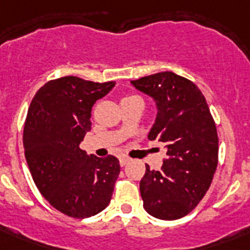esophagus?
<instances>
[{"label":"esophagus","instance_id":"esophagus-1","mask_svg":"<svg viewBox=\"0 0 250 250\" xmlns=\"http://www.w3.org/2000/svg\"><path fill=\"white\" fill-rule=\"evenodd\" d=\"M119 162H121L122 166H125V165L129 162V158H127V157H121V158H119Z\"/></svg>","mask_w":250,"mask_h":250}]
</instances>
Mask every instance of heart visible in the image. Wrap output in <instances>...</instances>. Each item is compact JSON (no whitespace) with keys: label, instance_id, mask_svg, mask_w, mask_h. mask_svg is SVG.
<instances>
[{"label":"heart","instance_id":"b5f03b06","mask_svg":"<svg viewBox=\"0 0 250 250\" xmlns=\"http://www.w3.org/2000/svg\"><path fill=\"white\" fill-rule=\"evenodd\" d=\"M131 97H132V96H131Z\"/></svg>","mask_w":250,"mask_h":250}]
</instances>
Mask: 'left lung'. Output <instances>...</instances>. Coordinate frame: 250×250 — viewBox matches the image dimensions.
Returning a JSON list of instances; mask_svg holds the SVG:
<instances>
[{
    "label": "left lung",
    "mask_w": 250,
    "mask_h": 250,
    "mask_svg": "<svg viewBox=\"0 0 250 250\" xmlns=\"http://www.w3.org/2000/svg\"><path fill=\"white\" fill-rule=\"evenodd\" d=\"M156 101L157 118L149 140L165 143L160 171L146 165L140 180L144 209L164 221L189 214L209 189L218 165V133L198 86L171 71L131 82Z\"/></svg>",
    "instance_id": "left-lung-1"
}]
</instances>
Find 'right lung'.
<instances>
[{
  "mask_svg": "<svg viewBox=\"0 0 250 250\" xmlns=\"http://www.w3.org/2000/svg\"><path fill=\"white\" fill-rule=\"evenodd\" d=\"M114 85L64 76L44 84L29 105L23 131L25 161L40 193L68 217L96 215L113 196L121 171L118 158L88 156L79 145L90 131L92 106Z\"/></svg>",
  "mask_w": 250,
  "mask_h": 250,
  "instance_id": "add662e5",
  "label": "right lung"
}]
</instances>
